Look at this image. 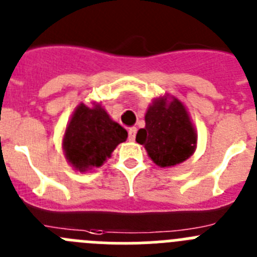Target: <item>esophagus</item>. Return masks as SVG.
Listing matches in <instances>:
<instances>
[{
  "instance_id": "obj_1",
  "label": "esophagus",
  "mask_w": 257,
  "mask_h": 257,
  "mask_svg": "<svg viewBox=\"0 0 257 257\" xmlns=\"http://www.w3.org/2000/svg\"><path fill=\"white\" fill-rule=\"evenodd\" d=\"M136 134H137V128H136V126L128 129V138H129V140H131V141L136 140Z\"/></svg>"
}]
</instances>
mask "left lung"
Returning <instances> with one entry per match:
<instances>
[{
	"label": "left lung",
	"mask_w": 257,
	"mask_h": 257,
	"mask_svg": "<svg viewBox=\"0 0 257 257\" xmlns=\"http://www.w3.org/2000/svg\"><path fill=\"white\" fill-rule=\"evenodd\" d=\"M146 126L136 141L156 165L168 168L187 160L196 149V132L183 103L157 98L146 112Z\"/></svg>",
	"instance_id": "obj_1"
}]
</instances>
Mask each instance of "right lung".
<instances>
[{"instance_id": "1", "label": "right lung", "mask_w": 257, "mask_h": 257, "mask_svg": "<svg viewBox=\"0 0 257 257\" xmlns=\"http://www.w3.org/2000/svg\"><path fill=\"white\" fill-rule=\"evenodd\" d=\"M128 137L125 129L112 121L100 105L80 103L64 136L66 159L75 169L100 168L119 143Z\"/></svg>"}]
</instances>
